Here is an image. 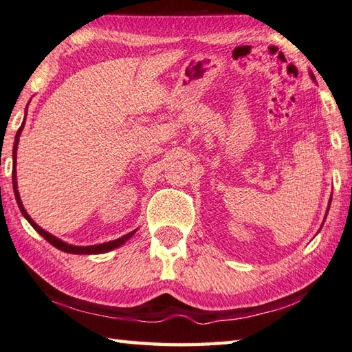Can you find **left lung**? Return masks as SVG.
Here are the masks:
<instances>
[{
    "label": "left lung",
    "instance_id": "1",
    "mask_svg": "<svg viewBox=\"0 0 352 352\" xmlns=\"http://www.w3.org/2000/svg\"><path fill=\"white\" fill-rule=\"evenodd\" d=\"M311 78H313L314 79V75H313V73H311ZM329 204H331V201H329ZM329 208V207H328Z\"/></svg>",
    "mask_w": 352,
    "mask_h": 352
}]
</instances>
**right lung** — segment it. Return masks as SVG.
Returning <instances> with one entry per match:
<instances>
[{
    "label": "right lung",
    "instance_id": "1",
    "mask_svg": "<svg viewBox=\"0 0 352 352\" xmlns=\"http://www.w3.org/2000/svg\"><path fill=\"white\" fill-rule=\"evenodd\" d=\"M24 124H25V122H23L21 127H19V130L16 131L15 144H13V170H12V181H13V193H15L18 207H19V210H21L23 216H24L25 219H28L32 227L35 228V230L38 231V233L45 239V241H47L49 243H52L53 247H56L58 250L65 251V253H72V254H101V253H107V251L115 250V248H118V247H121V245H122L125 241H129V239L136 233V230L131 231V233H129V234H125V236H122V237L116 239V241H111V242H105V243H99V245H91V247H75V245H69V243H65V242H63V241H59L58 237L52 236L50 233H47V231H44L41 227H38V225L32 221V217L28 214V211H25L24 207H23L21 199H19L18 185H16V168H15V167H16V150H18L19 135H21V131H23V129H24Z\"/></svg>",
    "mask_w": 352,
    "mask_h": 352
}]
</instances>
